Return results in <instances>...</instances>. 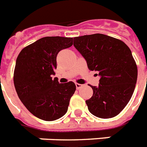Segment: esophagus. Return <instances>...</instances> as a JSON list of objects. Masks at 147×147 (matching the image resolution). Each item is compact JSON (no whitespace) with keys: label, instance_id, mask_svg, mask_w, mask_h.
I'll return each instance as SVG.
<instances>
[{"label":"esophagus","instance_id":"obj_1","mask_svg":"<svg viewBox=\"0 0 147 147\" xmlns=\"http://www.w3.org/2000/svg\"><path fill=\"white\" fill-rule=\"evenodd\" d=\"M83 85L82 84H80V83H76V87H77V90H80L81 87H83Z\"/></svg>","mask_w":147,"mask_h":147}]
</instances>
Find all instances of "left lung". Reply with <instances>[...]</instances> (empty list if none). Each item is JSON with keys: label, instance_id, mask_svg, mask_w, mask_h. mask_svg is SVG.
Masks as SVG:
<instances>
[{"label": "left lung", "instance_id": "left-lung-1", "mask_svg": "<svg viewBox=\"0 0 147 147\" xmlns=\"http://www.w3.org/2000/svg\"><path fill=\"white\" fill-rule=\"evenodd\" d=\"M74 45L85 58L89 70L98 71V86L86 101L93 115L115 117L125 108L134 91L137 67L131 49L124 42L103 34L74 38Z\"/></svg>", "mask_w": 147, "mask_h": 147}]
</instances>
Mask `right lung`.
Instances as JSON below:
<instances>
[{"label": "right lung", "instance_id": "obj_1", "mask_svg": "<svg viewBox=\"0 0 147 147\" xmlns=\"http://www.w3.org/2000/svg\"><path fill=\"white\" fill-rule=\"evenodd\" d=\"M73 38L48 36L27 45L16 58L13 83L19 98L33 115L51 121L66 114L76 90L72 81L59 83L51 77L60 51L72 46Z\"/></svg>", "mask_w": 147, "mask_h": 147}]
</instances>
